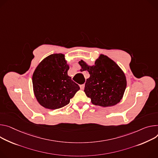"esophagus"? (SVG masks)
<instances>
[{
	"instance_id": "obj_1",
	"label": "esophagus",
	"mask_w": 158,
	"mask_h": 158,
	"mask_svg": "<svg viewBox=\"0 0 158 158\" xmlns=\"http://www.w3.org/2000/svg\"><path fill=\"white\" fill-rule=\"evenodd\" d=\"M84 87H85V85L84 84H81V85H80V88H81V89H84Z\"/></svg>"
}]
</instances>
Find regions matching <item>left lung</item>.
Listing matches in <instances>:
<instances>
[{
	"mask_svg": "<svg viewBox=\"0 0 158 158\" xmlns=\"http://www.w3.org/2000/svg\"><path fill=\"white\" fill-rule=\"evenodd\" d=\"M79 64L81 71L88 70L90 74L85 82L84 92L93 105L106 107L120 102L127 81L123 72L115 62L102 55L93 66L88 65L83 60Z\"/></svg>",
	"mask_w": 158,
	"mask_h": 158,
	"instance_id": "8db88e82",
	"label": "left lung"
}]
</instances>
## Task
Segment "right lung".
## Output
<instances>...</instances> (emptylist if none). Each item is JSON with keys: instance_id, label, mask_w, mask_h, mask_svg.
I'll return each instance as SVG.
<instances>
[{"instance_id": "right-lung-1", "label": "right lung", "mask_w": 158, "mask_h": 158, "mask_svg": "<svg viewBox=\"0 0 158 158\" xmlns=\"http://www.w3.org/2000/svg\"><path fill=\"white\" fill-rule=\"evenodd\" d=\"M69 69L64 55L61 53L48 56L37 66L32 82L35 96L42 106L51 110L62 108L80 89L68 76Z\"/></svg>"}]
</instances>
